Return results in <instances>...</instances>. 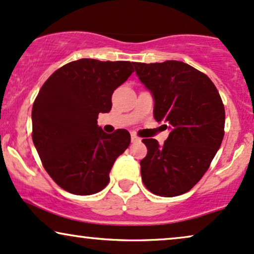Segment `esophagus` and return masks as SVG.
Segmentation results:
<instances>
[{
    "label": "esophagus",
    "mask_w": 254,
    "mask_h": 254,
    "mask_svg": "<svg viewBox=\"0 0 254 254\" xmlns=\"http://www.w3.org/2000/svg\"><path fill=\"white\" fill-rule=\"evenodd\" d=\"M130 140H132V142H136V141H140V139L139 137H137L135 134H132V135H130Z\"/></svg>",
    "instance_id": "esophagus-1"
}]
</instances>
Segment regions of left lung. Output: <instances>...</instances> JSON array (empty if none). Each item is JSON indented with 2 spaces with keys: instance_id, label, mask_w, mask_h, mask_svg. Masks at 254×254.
Returning a JSON list of instances; mask_svg holds the SVG:
<instances>
[{
  "instance_id": "8db88e82",
  "label": "left lung",
  "mask_w": 254,
  "mask_h": 254,
  "mask_svg": "<svg viewBox=\"0 0 254 254\" xmlns=\"http://www.w3.org/2000/svg\"><path fill=\"white\" fill-rule=\"evenodd\" d=\"M133 64L154 100V119L171 130L164 145L142 140L147 147L140 161L142 181L156 195H180L201 179L221 145L223 101L207 75L184 62Z\"/></svg>"
}]
</instances>
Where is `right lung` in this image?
<instances>
[{
  "mask_svg": "<svg viewBox=\"0 0 254 254\" xmlns=\"http://www.w3.org/2000/svg\"><path fill=\"white\" fill-rule=\"evenodd\" d=\"M133 71V62L81 59L59 68L40 89L31 111L33 142L43 167L67 192L89 195L105 189L129 146L126 129L105 133L98 117L111 111L113 92Z\"/></svg>",
  "mask_w": 254,
  "mask_h": 254,
  "instance_id": "add662e5",
  "label": "right lung"
}]
</instances>
